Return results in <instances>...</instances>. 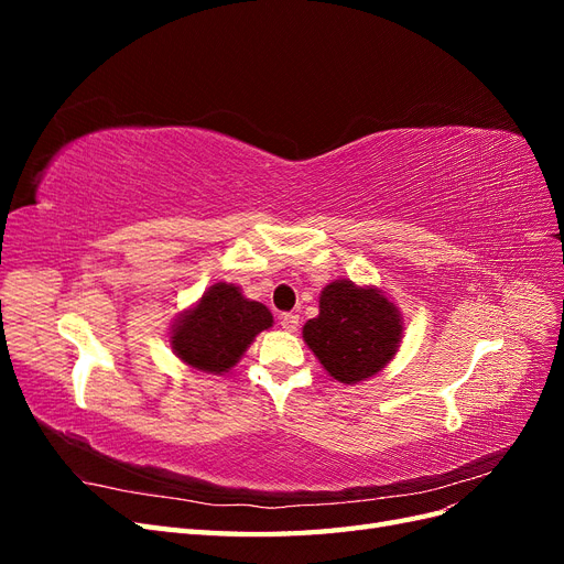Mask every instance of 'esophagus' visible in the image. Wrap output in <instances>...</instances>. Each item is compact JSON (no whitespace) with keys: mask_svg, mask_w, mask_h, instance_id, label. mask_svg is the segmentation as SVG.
<instances>
[{"mask_svg":"<svg viewBox=\"0 0 564 564\" xmlns=\"http://www.w3.org/2000/svg\"><path fill=\"white\" fill-rule=\"evenodd\" d=\"M280 324H282L284 332H296V329H299V315H294V313H282V315H280Z\"/></svg>","mask_w":564,"mask_h":564,"instance_id":"esophagus-1","label":"esophagus"}]
</instances>
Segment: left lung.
<instances>
[{"label": "left lung", "instance_id": "obj_1", "mask_svg": "<svg viewBox=\"0 0 564 564\" xmlns=\"http://www.w3.org/2000/svg\"><path fill=\"white\" fill-rule=\"evenodd\" d=\"M402 317L381 289L336 280L319 294V315L305 322L303 340L340 383L379 373L400 348Z\"/></svg>", "mask_w": 564, "mask_h": 564}]
</instances>
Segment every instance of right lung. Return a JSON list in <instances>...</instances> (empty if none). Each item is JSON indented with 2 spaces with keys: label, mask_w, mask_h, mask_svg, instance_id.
I'll return each mask as SVG.
<instances>
[{
  "label": "right lung",
  "mask_w": 564,
  "mask_h": 564,
  "mask_svg": "<svg viewBox=\"0 0 564 564\" xmlns=\"http://www.w3.org/2000/svg\"><path fill=\"white\" fill-rule=\"evenodd\" d=\"M268 327L272 315L263 303L245 299L240 286L218 282L195 308L176 319L172 348L193 369L224 373L240 362L256 334Z\"/></svg>",
  "instance_id": "right-lung-1"
}]
</instances>
